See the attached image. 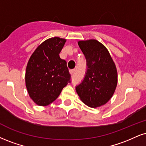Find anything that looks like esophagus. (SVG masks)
I'll list each match as a JSON object with an SVG mask.
<instances>
[{"instance_id": "1", "label": "esophagus", "mask_w": 146, "mask_h": 146, "mask_svg": "<svg viewBox=\"0 0 146 146\" xmlns=\"http://www.w3.org/2000/svg\"><path fill=\"white\" fill-rule=\"evenodd\" d=\"M69 72H70V74H71V75H73V74H74V73H75V69H71V70H70Z\"/></svg>"}]
</instances>
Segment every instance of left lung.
Returning a JSON list of instances; mask_svg holds the SVG:
<instances>
[{
    "label": "left lung",
    "mask_w": 146,
    "mask_h": 146,
    "mask_svg": "<svg viewBox=\"0 0 146 146\" xmlns=\"http://www.w3.org/2000/svg\"><path fill=\"white\" fill-rule=\"evenodd\" d=\"M85 56L87 71L76 92L84 104L96 108L106 104L117 84V72L113 59L104 45L96 39L79 41Z\"/></svg>",
    "instance_id": "1"
}]
</instances>
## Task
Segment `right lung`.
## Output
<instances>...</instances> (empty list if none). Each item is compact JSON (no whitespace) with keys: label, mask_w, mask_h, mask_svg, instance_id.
Segmentation results:
<instances>
[{"label":"right lung","mask_w":146,"mask_h":146,"mask_svg":"<svg viewBox=\"0 0 146 146\" xmlns=\"http://www.w3.org/2000/svg\"><path fill=\"white\" fill-rule=\"evenodd\" d=\"M66 40L58 36L45 40L36 47L26 66L25 82L31 99L47 106L58 97L71 82L66 62L59 54Z\"/></svg>","instance_id":"right-lung-1"}]
</instances>
